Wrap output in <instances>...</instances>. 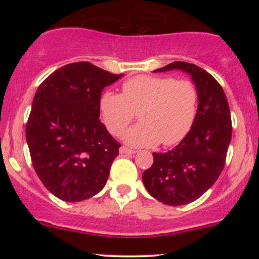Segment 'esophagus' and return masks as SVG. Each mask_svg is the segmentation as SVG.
Wrapping results in <instances>:
<instances>
[{"label": "esophagus", "instance_id": "34e87169", "mask_svg": "<svg viewBox=\"0 0 259 259\" xmlns=\"http://www.w3.org/2000/svg\"><path fill=\"white\" fill-rule=\"evenodd\" d=\"M119 152L121 154H134V153L136 152V151H134V150H132V148H129V147H126V146H121L119 148Z\"/></svg>", "mask_w": 259, "mask_h": 259}]
</instances>
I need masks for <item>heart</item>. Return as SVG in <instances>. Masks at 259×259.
<instances>
[{
	"label": "heart",
	"instance_id": "b5f03b06",
	"mask_svg": "<svg viewBox=\"0 0 259 259\" xmlns=\"http://www.w3.org/2000/svg\"><path fill=\"white\" fill-rule=\"evenodd\" d=\"M121 94L107 91L100 112L108 132L120 135L138 113L140 123L123 134L126 144L150 147L178 144L191 130L197 114L198 91L191 80L139 75L123 82Z\"/></svg>",
	"mask_w": 259,
	"mask_h": 259
}]
</instances>
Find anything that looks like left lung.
Here are the masks:
<instances>
[{
	"label": "left lung",
	"mask_w": 259,
	"mask_h": 259,
	"mask_svg": "<svg viewBox=\"0 0 259 259\" xmlns=\"http://www.w3.org/2000/svg\"><path fill=\"white\" fill-rule=\"evenodd\" d=\"M173 69L191 75L198 91L197 114L178 146L153 152V164L144 171L142 181L156 200L181 206L201 197L222 174L233 126L224 90L209 73L186 62H173L154 72Z\"/></svg>",
	"instance_id": "obj_1"
}]
</instances>
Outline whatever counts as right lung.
Wrapping results in <instances>:
<instances>
[{
	"mask_svg": "<svg viewBox=\"0 0 259 259\" xmlns=\"http://www.w3.org/2000/svg\"><path fill=\"white\" fill-rule=\"evenodd\" d=\"M89 62L59 68L38 86L25 136L38 179L67 202L99 194L120 144L100 120L101 92L121 78Z\"/></svg>",
	"mask_w": 259,
	"mask_h": 259,
	"instance_id": "obj_1",
	"label": "right lung"
}]
</instances>
